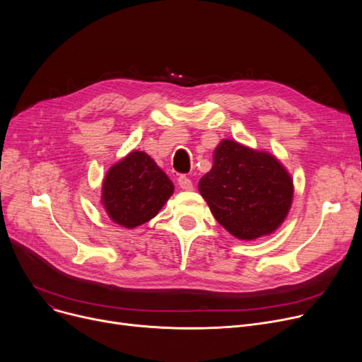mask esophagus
<instances>
[{
    "label": "esophagus",
    "mask_w": 362,
    "mask_h": 362,
    "mask_svg": "<svg viewBox=\"0 0 362 362\" xmlns=\"http://www.w3.org/2000/svg\"><path fill=\"white\" fill-rule=\"evenodd\" d=\"M177 182H179V186L183 189V191H191V189L194 187L192 180L189 179V177H186V176H180Z\"/></svg>",
    "instance_id": "obj_1"
}]
</instances>
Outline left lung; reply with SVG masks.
Returning <instances> with one entry per match:
<instances>
[{
  "mask_svg": "<svg viewBox=\"0 0 362 362\" xmlns=\"http://www.w3.org/2000/svg\"><path fill=\"white\" fill-rule=\"evenodd\" d=\"M213 168L199 180V192L216 220L240 240L272 235L286 218L293 180L269 152L223 139Z\"/></svg>",
  "mask_w": 362,
  "mask_h": 362,
  "instance_id": "8db88e82",
  "label": "left lung"
}]
</instances>
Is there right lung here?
Instances as JSON below:
<instances>
[{
	"instance_id": "obj_1",
	"label": "right lung",
	"mask_w": 362,
	"mask_h": 362,
	"mask_svg": "<svg viewBox=\"0 0 362 362\" xmlns=\"http://www.w3.org/2000/svg\"><path fill=\"white\" fill-rule=\"evenodd\" d=\"M175 186L144 151H132L104 177L101 202L108 217L126 229L154 218Z\"/></svg>"
}]
</instances>
